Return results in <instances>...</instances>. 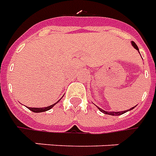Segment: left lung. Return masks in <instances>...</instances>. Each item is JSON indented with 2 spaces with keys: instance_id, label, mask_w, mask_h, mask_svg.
I'll list each match as a JSON object with an SVG mask.
<instances>
[{
  "instance_id": "8db88e82",
  "label": "left lung",
  "mask_w": 156,
  "mask_h": 156,
  "mask_svg": "<svg viewBox=\"0 0 156 156\" xmlns=\"http://www.w3.org/2000/svg\"><path fill=\"white\" fill-rule=\"evenodd\" d=\"M131 44H132V46H133V48H135L136 50H138V52H140V50H139V48H138V46L136 45V44L134 43V42H131ZM135 108V107H133L132 108H130V109H129V110H125V111H122V112H108V111H104L103 109H101V108H98L100 110V112H103V113H105V114H108V115H112V116H119V115H122V114H123V113H125V112H127L128 111H131L132 109H133V108Z\"/></svg>"
}]
</instances>
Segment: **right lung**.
Returning a JSON list of instances; mask_svg holds the SVG:
<instances>
[{
    "label": "right lung",
    "instance_id": "add662e5",
    "mask_svg": "<svg viewBox=\"0 0 156 156\" xmlns=\"http://www.w3.org/2000/svg\"><path fill=\"white\" fill-rule=\"evenodd\" d=\"M61 99H59L57 102H55V104H52L50 106H48V107H45V108H28L29 110H31L32 112H46V111H48L49 109H51L54 106H55L56 103H58V101H60Z\"/></svg>",
    "mask_w": 156,
    "mask_h": 156
}]
</instances>
